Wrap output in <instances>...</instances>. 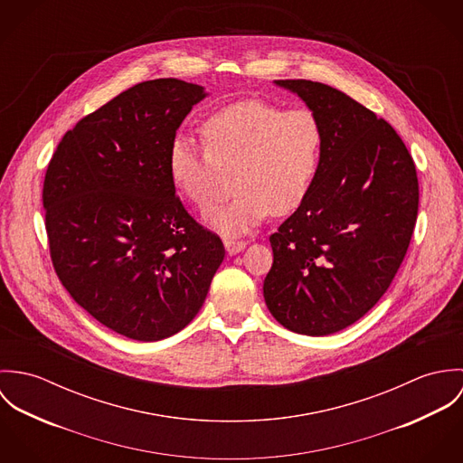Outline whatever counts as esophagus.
Instances as JSON below:
<instances>
[{"label": "esophagus", "mask_w": 463, "mask_h": 463, "mask_svg": "<svg viewBox=\"0 0 463 463\" xmlns=\"http://www.w3.org/2000/svg\"><path fill=\"white\" fill-rule=\"evenodd\" d=\"M222 242H224V248H226V251L230 255H235V253L242 251L246 248V244H248L246 241H241V239H235V237H224Z\"/></svg>", "instance_id": "obj_1"}]
</instances>
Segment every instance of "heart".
<instances>
[{
	"mask_svg": "<svg viewBox=\"0 0 463 463\" xmlns=\"http://www.w3.org/2000/svg\"><path fill=\"white\" fill-rule=\"evenodd\" d=\"M206 147L178 137L171 144L167 169L176 191L204 212L235 176L232 201L210 213L226 233H242L274 212L298 210L317 180L325 128L305 107L285 109L265 99L232 103L203 123Z\"/></svg>",
	"mask_w": 463,
	"mask_h": 463,
	"instance_id": "heart-1",
	"label": "heart"
}]
</instances>
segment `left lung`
<instances>
[{"mask_svg":"<svg viewBox=\"0 0 463 463\" xmlns=\"http://www.w3.org/2000/svg\"><path fill=\"white\" fill-rule=\"evenodd\" d=\"M325 128L321 169L305 203L269 237V312L287 330L330 335L364 317L387 292L408 251L419 180L396 130L312 80H276Z\"/></svg>","mask_w":463,"mask_h":463,"instance_id":"8db88e82","label":"left lung"}]
</instances>
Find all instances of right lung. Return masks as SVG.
I'll list each match as a JSON object with an SVG mask.
<instances>
[{
    "mask_svg": "<svg viewBox=\"0 0 463 463\" xmlns=\"http://www.w3.org/2000/svg\"><path fill=\"white\" fill-rule=\"evenodd\" d=\"M204 98L178 78L137 83L59 142L43 204L55 272L96 321L133 340L184 330L224 259L219 235L176 196L167 156Z\"/></svg>",
    "mask_w": 463,
    "mask_h": 463,
    "instance_id": "obj_1",
    "label": "right lung"
}]
</instances>
